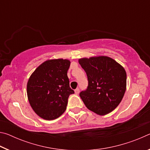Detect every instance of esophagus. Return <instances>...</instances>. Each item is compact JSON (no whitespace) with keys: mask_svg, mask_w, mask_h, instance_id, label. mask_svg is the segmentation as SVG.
<instances>
[{"mask_svg":"<svg viewBox=\"0 0 150 150\" xmlns=\"http://www.w3.org/2000/svg\"><path fill=\"white\" fill-rule=\"evenodd\" d=\"M79 88H76V89L75 90V93L79 94Z\"/></svg>","mask_w":150,"mask_h":150,"instance_id":"1","label":"esophagus"}]
</instances>
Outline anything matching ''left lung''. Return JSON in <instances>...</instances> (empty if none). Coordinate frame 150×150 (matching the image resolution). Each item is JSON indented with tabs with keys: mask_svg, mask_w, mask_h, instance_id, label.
I'll list each match as a JSON object with an SVG mask.
<instances>
[{
	"mask_svg": "<svg viewBox=\"0 0 150 150\" xmlns=\"http://www.w3.org/2000/svg\"><path fill=\"white\" fill-rule=\"evenodd\" d=\"M79 63L88 79L87 88L79 94L86 107L101 116L111 112L120 103L125 93V69L106 56L82 58Z\"/></svg>",
	"mask_w": 150,
	"mask_h": 150,
	"instance_id": "left-lung-1",
	"label": "left lung"
}]
</instances>
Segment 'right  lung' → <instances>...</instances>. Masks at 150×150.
Here are the masks:
<instances>
[{
    "mask_svg": "<svg viewBox=\"0 0 150 150\" xmlns=\"http://www.w3.org/2000/svg\"><path fill=\"white\" fill-rule=\"evenodd\" d=\"M68 59L47 60L30 76L27 83V95L30 106L40 117L54 120L66 110L68 98L74 93L69 87Z\"/></svg>",
    "mask_w": 150,
    "mask_h": 150,
    "instance_id": "obj_1",
    "label": "right lung"
}]
</instances>
